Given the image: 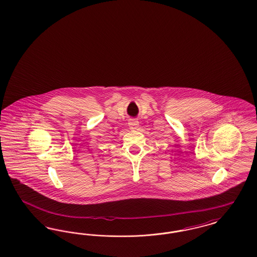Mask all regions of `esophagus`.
<instances>
[{"label": "esophagus", "mask_w": 257, "mask_h": 257, "mask_svg": "<svg viewBox=\"0 0 257 257\" xmlns=\"http://www.w3.org/2000/svg\"><path fill=\"white\" fill-rule=\"evenodd\" d=\"M139 124H140V122H139L138 120H136V119H131V120H130V122H129L130 129H131V130H138V128H139Z\"/></svg>", "instance_id": "obj_1"}]
</instances>
